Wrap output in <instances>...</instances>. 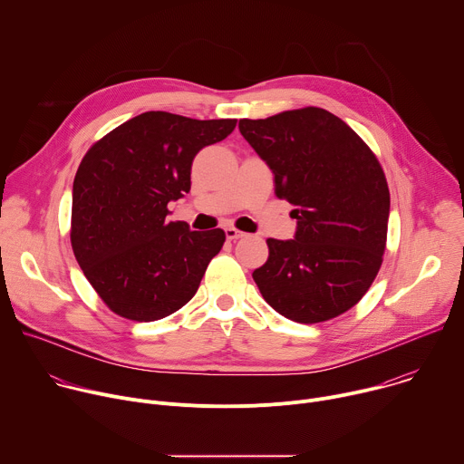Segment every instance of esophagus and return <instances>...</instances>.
Wrapping results in <instances>:
<instances>
[{
  "label": "esophagus",
  "mask_w": 464,
  "mask_h": 464,
  "mask_svg": "<svg viewBox=\"0 0 464 464\" xmlns=\"http://www.w3.org/2000/svg\"><path fill=\"white\" fill-rule=\"evenodd\" d=\"M226 237H227V240H238V238L246 237V233H242V231L235 229V227H226Z\"/></svg>",
  "instance_id": "1"
}]
</instances>
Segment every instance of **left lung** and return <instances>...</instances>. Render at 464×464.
Returning a JSON list of instances; mask_svg holds the SVG:
<instances>
[{
	"label": "left lung",
	"instance_id": "1",
	"mask_svg": "<svg viewBox=\"0 0 464 464\" xmlns=\"http://www.w3.org/2000/svg\"><path fill=\"white\" fill-rule=\"evenodd\" d=\"M238 130L297 220L294 240H266L270 255L253 281L295 323L338 317L365 295L383 260L389 187L378 158L347 122L315 106L240 119Z\"/></svg>",
	"mask_w": 464,
	"mask_h": 464
}]
</instances>
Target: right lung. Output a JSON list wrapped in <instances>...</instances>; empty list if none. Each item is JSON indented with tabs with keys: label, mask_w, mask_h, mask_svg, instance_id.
Segmentation results:
<instances>
[{
	"label": "right lung",
	"mask_w": 464,
	"mask_h": 464,
	"mask_svg": "<svg viewBox=\"0 0 464 464\" xmlns=\"http://www.w3.org/2000/svg\"><path fill=\"white\" fill-rule=\"evenodd\" d=\"M235 126L237 119L145 111L113 128L82 158L73 181L72 247L117 315L167 317L200 286L226 233L170 222L167 206L190 190L194 156L226 140Z\"/></svg>",
	"instance_id": "right-lung-1"
}]
</instances>
